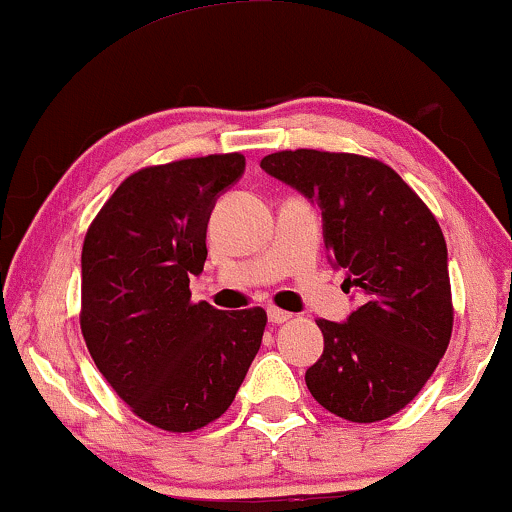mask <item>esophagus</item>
<instances>
[{
    "mask_svg": "<svg viewBox=\"0 0 512 512\" xmlns=\"http://www.w3.org/2000/svg\"><path fill=\"white\" fill-rule=\"evenodd\" d=\"M267 315H269V322H274V325H281V322L291 320V313H286V310L276 308V305H269Z\"/></svg>",
    "mask_w": 512,
    "mask_h": 512,
    "instance_id": "esophagus-1",
    "label": "esophagus"
}]
</instances>
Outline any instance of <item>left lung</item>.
I'll return each instance as SVG.
<instances>
[{"instance_id":"1","label":"left lung","mask_w":512,"mask_h":512,"mask_svg":"<svg viewBox=\"0 0 512 512\" xmlns=\"http://www.w3.org/2000/svg\"><path fill=\"white\" fill-rule=\"evenodd\" d=\"M260 166L322 209L325 248L361 296L342 325L317 320L325 349L305 370L310 395L354 424L397 414L433 375L455 320L436 216L378 158L296 149Z\"/></svg>"}]
</instances>
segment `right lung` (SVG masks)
I'll return each instance as SVG.
<instances>
[{
  "label": "right lung",
  "instance_id": "1",
  "mask_svg": "<svg viewBox=\"0 0 512 512\" xmlns=\"http://www.w3.org/2000/svg\"><path fill=\"white\" fill-rule=\"evenodd\" d=\"M243 154L146 166L120 182L81 250V334L127 407L170 433H190L231 407L260 351L267 313L192 303L207 260V221Z\"/></svg>",
  "mask_w": 512,
  "mask_h": 512
}]
</instances>
